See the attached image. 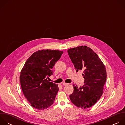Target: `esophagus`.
Returning <instances> with one entry per match:
<instances>
[{"instance_id":"obj_1","label":"esophagus","mask_w":125,"mask_h":125,"mask_svg":"<svg viewBox=\"0 0 125 125\" xmlns=\"http://www.w3.org/2000/svg\"><path fill=\"white\" fill-rule=\"evenodd\" d=\"M62 84H63V85H68V83H66L64 82V83H62Z\"/></svg>"}]
</instances>
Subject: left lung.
Wrapping results in <instances>:
<instances>
[{
	"mask_svg": "<svg viewBox=\"0 0 125 125\" xmlns=\"http://www.w3.org/2000/svg\"><path fill=\"white\" fill-rule=\"evenodd\" d=\"M68 53L77 72L83 71L84 79V84L80 88L73 84L70 100L78 107L90 108L102 95L107 77L105 65L96 53L86 46L70 48Z\"/></svg>",
	"mask_w": 125,
	"mask_h": 125,
	"instance_id": "left-lung-1",
	"label": "left lung"
}]
</instances>
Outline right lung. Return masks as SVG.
I'll return each instance as SVG.
<instances>
[{
	"instance_id": "1",
	"label": "right lung",
	"mask_w": 125,
	"mask_h": 125,
	"mask_svg": "<svg viewBox=\"0 0 125 125\" xmlns=\"http://www.w3.org/2000/svg\"><path fill=\"white\" fill-rule=\"evenodd\" d=\"M63 53L58 50H40L27 60L20 80L23 94L32 107L43 110L54 102L59 88L47 79L52 75V69Z\"/></svg>"
}]
</instances>
